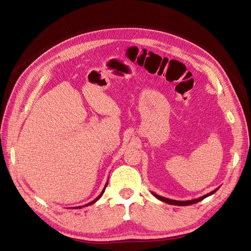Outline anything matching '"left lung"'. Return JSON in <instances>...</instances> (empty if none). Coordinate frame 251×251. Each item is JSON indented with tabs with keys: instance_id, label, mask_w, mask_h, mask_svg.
I'll return each mask as SVG.
<instances>
[{
	"instance_id": "8db88e82",
	"label": "left lung",
	"mask_w": 251,
	"mask_h": 251,
	"mask_svg": "<svg viewBox=\"0 0 251 251\" xmlns=\"http://www.w3.org/2000/svg\"><path fill=\"white\" fill-rule=\"evenodd\" d=\"M217 190H219V188L215 189L214 191H212V192H210V193H208V194L204 195L203 197H200V198H198V199H194V200H189V201H177V200H170V199H168V198L162 197V196H159V195H157V194H155V193H152V195H154L157 199H159V200H161V201H163V202H165V203L171 204V205H177V206H187V205H192V204H195V203H198V202L202 201V200H203V199H205L206 197H208V196H210V195L214 194V193H215Z\"/></svg>"
}]
</instances>
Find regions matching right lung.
Returning <instances> with one entry per match:
<instances>
[{
  "mask_svg": "<svg viewBox=\"0 0 251 251\" xmlns=\"http://www.w3.org/2000/svg\"><path fill=\"white\" fill-rule=\"evenodd\" d=\"M106 186H107V182L105 183V186H104V188H103V190H102V192L100 194V196H99V197H97L96 199H94L92 202H90V203H88V204H86L85 206H88V205H91V204H93V203H95L97 200H99L100 197H101V196H102V194L104 193V190H105V188H106ZM77 208H81V206H79V207H77Z\"/></svg>",
  "mask_w": 251,
  "mask_h": 251,
  "instance_id": "1",
  "label": "right lung"
}]
</instances>
